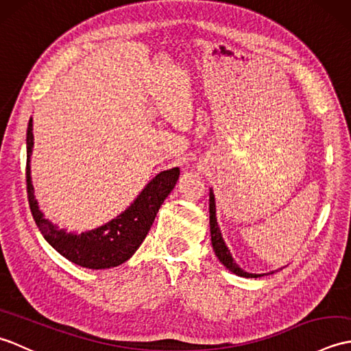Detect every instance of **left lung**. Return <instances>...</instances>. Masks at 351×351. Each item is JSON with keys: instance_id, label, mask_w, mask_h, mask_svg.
I'll return each instance as SVG.
<instances>
[{"instance_id": "left-lung-1", "label": "left lung", "mask_w": 351, "mask_h": 351, "mask_svg": "<svg viewBox=\"0 0 351 351\" xmlns=\"http://www.w3.org/2000/svg\"><path fill=\"white\" fill-rule=\"evenodd\" d=\"M210 230H211V243H213V249L215 252V256L219 258L220 263L225 265L229 271L235 273L237 276H241V278H261V276H264V274L244 271L243 268L235 263L232 255H230V250L228 249V245L221 237V230L219 228L217 217H215V197H214L213 190H210Z\"/></svg>"}]
</instances>
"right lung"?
<instances>
[{
    "mask_svg": "<svg viewBox=\"0 0 351 351\" xmlns=\"http://www.w3.org/2000/svg\"><path fill=\"white\" fill-rule=\"evenodd\" d=\"M33 146V119L29 117L27 128V193L36 225L45 240L62 256L73 264L92 270L117 267L136 253L151 229L160 206L175 189L180 178L178 167L162 170L146 184L134 202L117 217L86 232H68L45 219L43 213L39 210V204L34 197L32 169H29Z\"/></svg>",
    "mask_w": 351,
    "mask_h": 351,
    "instance_id": "1",
    "label": "right lung"
}]
</instances>
